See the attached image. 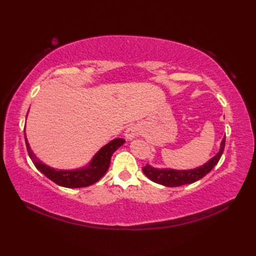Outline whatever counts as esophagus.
<instances>
[{
    "mask_svg": "<svg viewBox=\"0 0 256 256\" xmlns=\"http://www.w3.org/2000/svg\"><path fill=\"white\" fill-rule=\"evenodd\" d=\"M138 134H140V129H138L136 126H131V127L127 128V130L125 131L126 140H128V141L132 140V138H134L136 136H138Z\"/></svg>",
    "mask_w": 256,
    "mask_h": 256,
    "instance_id": "1",
    "label": "esophagus"
}]
</instances>
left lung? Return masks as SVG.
I'll return each instance as SVG.
<instances>
[{"instance_id": "8db88e82", "label": "left lung", "mask_w": 256, "mask_h": 256, "mask_svg": "<svg viewBox=\"0 0 256 256\" xmlns=\"http://www.w3.org/2000/svg\"><path fill=\"white\" fill-rule=\"evenodd\" d=\"M224 146H226V136L223 138V140L221 142L220 150L218 152V154L200 168L187 170V171H177V170L171 168L159 170L150 166V164H146L145 166L142 168L143 173L148 177L152 182L166 186V187H180V186L182 184H192L200 180V178H203L206 174L212 171L216 164H218L223 154Z\"/></svg>"}]
</instances>
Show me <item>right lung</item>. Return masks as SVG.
<instances>
[{
    "label": "right lung",
    "instance_id": "obj_1",
    "mask_svg": "<svg viewBox=\"0 0 256 256\" xmlns=\"http://www.w3.org/2000/svg\"><path fill=\"white\" fill-rule=\"evenodd\" d=\"M124 143H125L124 138H114L113 141L104 145L95 154L88 166L85 168L74 170V171H64V170H60L58 171V170H54L48 166H46L40 159H37L33 152L30 150V147L26 141V150L28 156L32 159L35 166L53 182L66 188H82L97 182L106 173L108 168H109L113 152Z\"/></svg>",
    "mask_w": 256,
    "mask_h": 256
}]
</instances>
